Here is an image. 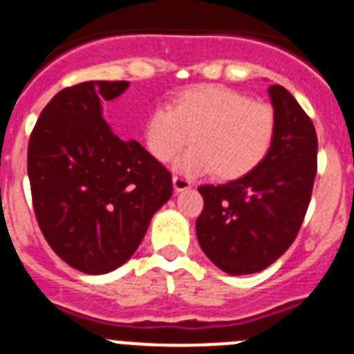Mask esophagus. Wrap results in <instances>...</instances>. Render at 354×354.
Instances as JSON below:
<instances>
[{
  "mask_svg": "<svg viewBox=\"0 0 354 354\" xmlns=\"http://www.w3.org/2000/svg\"><path fill=\"white\" fill-rule=\"evenodd\" d=\"M173 185H174V190H176V192H181V190L190 189V187H192V181H190L189 178L181 176V174H174Z\"/></svg>",
  "mask_w": 354,
  "mask_h": 354,
  "instance_id": "1",
  "label": "esophagus"
}]
</instances>
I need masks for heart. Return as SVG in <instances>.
I'll return each mask as SVG.
<instances>
[{
    "mask_svg": "<svg viewBox=\"0 0 354 354\" xmlns=\"http://www.w3.org/2000/svg\"><path fill=\"white\" fill-rule=\"evenodd\" d=\"M276 110L262 100H250L221 85L183 88L167 106H155L144 124L147 151L160 162L178 158L181 173H214L236 180L251 173L267 156L276 135Z\"/></svg>",
    "mask_w": 354,
    "mask_h": 354,
    "instance_id": "heart-1",
    "label": "heart"
}]
</instances>
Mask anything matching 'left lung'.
Returning <instances> with one entry per match:
<instances>
[{"label": "left lung", "instance_id": "8db88e82", "mask_svg": "<svg viewBox=\"0 0 354 354\" xmlns=\"http://www.w3.org/2000/svg\"><path fill=\"white\" fill-rule=\"evenodd\" d=\"M276 135L266 158L224 185L198 187L201 250L228 274H253L296 241L317 174V133L308 113L281 85L269 87Z\"/></svg>", "mask_w": 354, "mask_h": 354}]
</instances>
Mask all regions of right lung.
<instances>
[{"label":"right lung","mask_w":354,"mask_h":354,"mask_svg":"<svg viewBox=\"0 0 354 354\" xmlns=\"http://www.w3.org/2000/svg\"><path fill=\"white\" fill-rule=\"evenodd\" d=\"M128 82H84L55 94L28 142L37 223L71 267L104 274L130 260L153 214L173 194V176L137 140H121L101 101Z\"/></svg>","instance_id":"add662e5"}]
</instances>
